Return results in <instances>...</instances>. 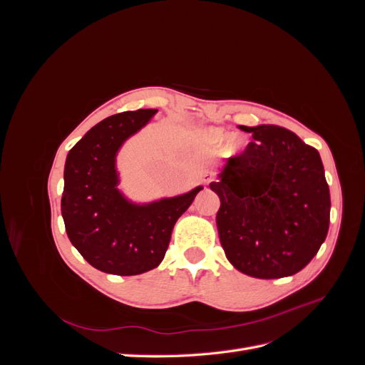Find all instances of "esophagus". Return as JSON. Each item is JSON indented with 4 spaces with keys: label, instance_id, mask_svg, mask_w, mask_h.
Instances as JSON below:
<instances>
[{
    "label": "esophagus",
    "instance_id": "1",
    "mask_svg": "<svg viewBox=\"0 0 365 365\" xmlns=\"http://www.w3.org/2000/svg\"><path fill=\"white\" fill-rule=\"evenodd\" d=\"M212 181H215V176H213L212 173H205V175H204V182H205V184H210Z\"/></svg>",
    "mask_w": 365,
    "mask_h": 365
}]
</instances>
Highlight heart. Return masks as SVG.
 Segmentation results:
<instances>
[{
  "label": "heart",
  "instance_id": "obj_1",
  "mask_svg": "<svg viewBox=\"0 0 365 365\" xmlns=\"http://www.w3.org/2000/svg\"><path fill=\"white\" fill-rule=\"evenodd\" d=\"M205 140L213 146H224L227 143V150L231 153H237L240 149V140L239 138H230L228 140V132L219 128H210L204 132Z\"/></svg>",
  "mask_w": 365,
  "mask_h": 365
}]
</instances>
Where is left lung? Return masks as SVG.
<instances>
[{
    "label": "left lung",
    "instance_id": "obj_1",
    "mask_svg": "<svg viewBox=\"0 0 365 365\" xmlns=\"http://www.w3.org/2000/svg\"><path fill=\"white\" fill-rule=\"evenodd\" d=\"M252 141L230 158L210 189L216 224L233 267L256 279L289 277L314 259L330 219V193L315 148L289 129L240 126Z\"/></svg>",
    "mask_w": 365,
    "mask_h": 365
}]
</instances>
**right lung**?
I'll return each mask as SVG.
<instances>
[{"instance_id":"obj_1","label":"right lung","mask_w":365,"mask_h":365,"mask_svg":"<svg viewBox=\"0 0 365 365\" xmlns=\"http://www.w3.org/2000/svg\"><path fill=\"white\" fill-rule=\"evenodd\" d=\"M157 109L108 117L91 128L68 152L63 169L61 212L68 239L98 271L137 275L157 268L168 251L172 230L204 187L134 202L118 189L117 153L145 128Z\"/></svg>"}]
</instances>
